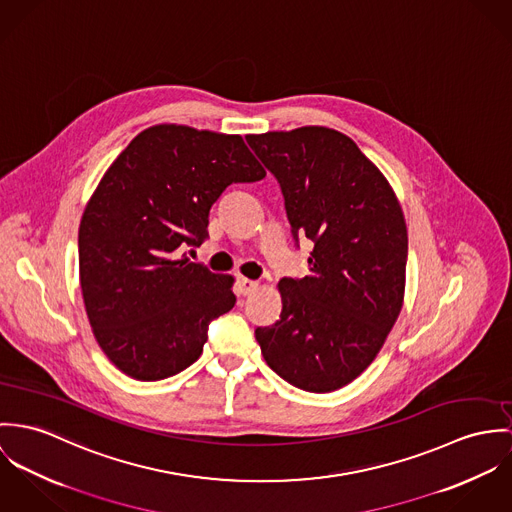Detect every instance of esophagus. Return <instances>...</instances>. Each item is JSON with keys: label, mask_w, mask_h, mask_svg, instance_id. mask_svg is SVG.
<instances>
[{"label": "esophagus", "mask_w": 512, "mask_h": 512, "mask_svg": "<svg viewBox=\"0 0 512 512\" xmlns=\"http://www.w3.org/2000/svg\"><path fill=\"white\" fill-rule=\"evenodd\" d=\"M239 288H241V292H243V294H251V292H255V290L259 288V283H257V281H251V279L241 277V279H239Z\"/></svg>", "instance_id": "1"}]
</instances>
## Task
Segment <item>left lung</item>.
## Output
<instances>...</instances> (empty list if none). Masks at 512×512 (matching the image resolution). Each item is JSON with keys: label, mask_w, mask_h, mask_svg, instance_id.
I'll use <instances>...</instances> for the list:
<instances>
[{"label": "left lung", "mask_w": 512, "mask_h": 512, "mask_svg": "<svg viewBox=\"0 0 512 512\" xmlns=\"http://www.w3.org/2000/svg\"><path fill=\"white\" fill-rule=\"evenodd\" d=\"M245 139L281 184L294 239L314 241L308 275L279 283L281 320L255 338L286 383L338 391L373 363L402 308L408 233L397 194L336 129Z\"/></svg>", "instance_id": "left-lung-1"}]
</instances>
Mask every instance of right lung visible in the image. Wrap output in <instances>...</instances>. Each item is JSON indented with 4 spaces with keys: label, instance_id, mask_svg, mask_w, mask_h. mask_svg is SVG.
<instances>
[{
    "label": "right lung",
    "instance_id": "obj_1",
    "mask_svg": "<svg viewBox=\"0 0 512 512\" xmlns=\"http://www.w3.org/2000/svg\"><path fill=\"white\" fill-rule=\"evenodd\" d=\"M265 174L241 135L163 123L102 176L78 229L80 286L96 341L121 373L161 381L200 357L208 324L235 304L233 277L178 247L206 239L231 182Z\"/></svg>",
    "mask_w": 512,
    "mask_h": 512
}]
</instances>
